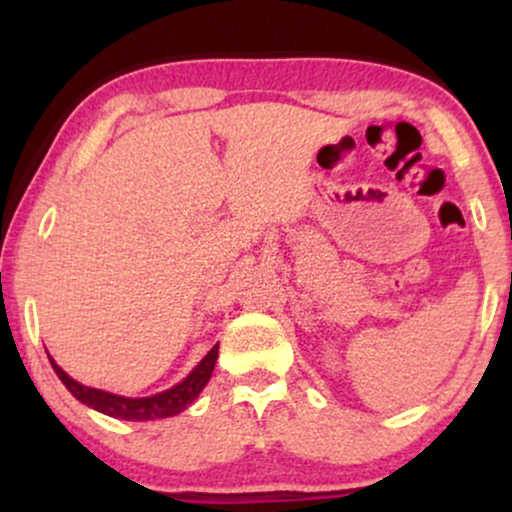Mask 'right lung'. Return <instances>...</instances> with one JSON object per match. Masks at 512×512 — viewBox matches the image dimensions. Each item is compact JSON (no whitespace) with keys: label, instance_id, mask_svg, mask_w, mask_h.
I'll use <instances>...</instances> for the list:
<instances>
[{"label":"right lung","instance_id":"right-lung-1","mask_svg":"<svg viewBox=\"0 0 512 512\" xmlns=\"http://www.w3.org/2000/svg\"><path fill=\"white\" fill-rule=\"evenodd\" d=\"M216 356H219V344L209 351L207 356L199 361V366L187 375L182 383L175 387H170L166 392H158V395L151 397H120L113 395V392L105 390H96V387H86L81 383H76L74 378H69L64 370L57 366L55 361L50 358L52 368H55L57 378L62 380L64 387H67L72 395L79 399L81 404L86 407L101 411V414L113 416V419H125V421H154V419H166V416H175L180 414L182 409L190 407L195 402L199 392L204 390V385L209 383L211 373H214L216 366Z\"/></svg>","mask_w":512,"mask_h":512}]
</instances>
